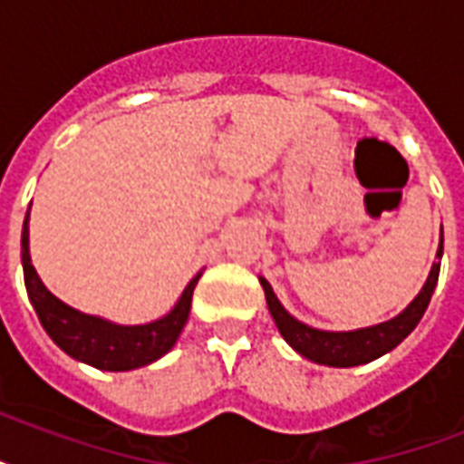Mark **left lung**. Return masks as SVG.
Here are the masks:
<instances>
[{
  "label": "left lung",
  "mask_w": 464,
  "mask_h": 464,
  "mask_svg": "<svg viewBox=\"0 0 464 464\" xmlns=\"http://www.w3.org/2000/svg\"><path fill=\"white\" fill-rule=\"evenodd\" d=\"M436 257H439V262H433L429 279H426V284L419 291V296L400 315L388 320V323L371 324V327H361V330L352 332L315 330V327L301 323V320H296L289 310L279 304V298L275 296V291H272V286H269L265 276H260V284L262 289H265L269 313H272L276 327L282 332V337L289 342L291 349H296L301 356H305L308 361H315V363H323V366L352 368L361 366V363H368V361H375L382 353L392 352L419 324L421 315L429 308L433 289L439 284L440 257H443V226H440V243Z\"/></svg>",
  "instance_id": "8db88e82"
}]
</instances>
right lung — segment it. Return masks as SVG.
Returning <instances> with one entry per match:
<instances>
[{
	"instance_id": "right-lung-1",
	"label": "right lung",
	"mask_w": 464,
	"mask_h": 464,
	"mask_svg": "<svg viewBox=\"0 0 464 464\" xmlns=\"http://www.w3.org/2000/svg\"><path fill=\"white\" fill-rule=\"evenodd\" d=\"M21 262H24L28 298L50 339L72 359L101 368V371H132V368L149 366L163 353L170 352L188 323L192 291L202 276L199 272L185 286L182 296L178 298V304L168 315L147 324H115L111 320L86 315L82 310L62 304L60 298L45 289V284L40 282L38 272L31 265V253H28V214L24 218V233H21Z\"/></svg>"
}]
</instances>
